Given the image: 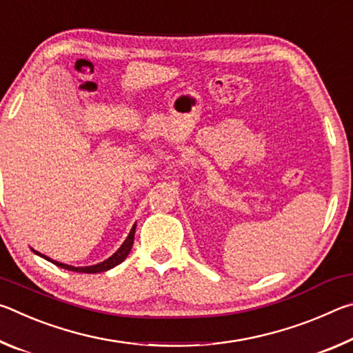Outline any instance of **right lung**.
I'll return each instance as SVG.
<instances>
[{"instance_id":"right-lung-1","label":"right lung","mask_w":353,"mask_h":353,"mask_svg":"<svg viewBox=\"0 0 353 353\" xmlns=\"http://www.w3.org/2000/svg\"><path fill=\"white\" fill-rule=\"evenodd\" d=\"M135 227H137V223L132 225V229H130L128 238H126V240H124V243L121 244V246L118 248L117 252L113 254V255H110L109 259H107V260L98 263V265H92V266H71V265H65V263H61V261L52 260V259H50V256H46V255H43V254H40V252H37V250H34V249H32V252H34V254H37V255H40L41 259H45V260H48V261H51L52 265H56V266H59V268H63V270H68V271H74V272H85V274L104 272V271H109V270H112V268L118 266L119 263L126 260V256L129 255L130 249H132V244H134Z\"/></svg>"}]
</instances>
